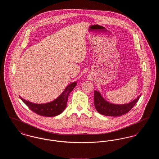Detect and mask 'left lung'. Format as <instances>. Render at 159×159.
Wrapping results in <instances>:
<instances>
[{"label": "left lung", "instance_id": "8db88e82", "mask_svg": "<svg viewBox=\"0 0 159 159\" xmlns=\"http://www.w3.org/2000/svg\"><path fill=\"white\" fill-rule=\"evenodd\" d=\"M140 97L141 95L128 104H115L106 100L98 91H95L94 104L97 111L102 115L114 117L120 116L128 113L135 105Z\"/></svg>", "mask_w": 159, "mask_h": 159}]
</instances>
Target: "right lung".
Returning a JSON list of instances; mask_svg holds the SVG:
<instances>
[{"label":"right lung","mask_w":159,"mask_h":159,"mask_svg":"<svg viewBox=\"0 0 159 159\" xmlns=\"http://www.w3.org/2000/svg\"><path fill=\"white\" fill-rule=\"evenodd\" d=\"M77 85V82L70 83L60 95L52 101L45 104H36L27 101L21 97L23 102L35 113L45 117H53L62 113L67 107L68 95Z\"/></svg>","instance_id":"1"}]
</instances>
